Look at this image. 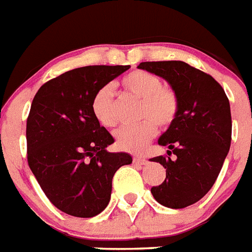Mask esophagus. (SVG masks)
I'll return each mask as SVG.
<instances>
[{
    "label": "esophagus",
    "instance_id": "34e87169",
    "mask_svg": "<svg viewBox=\"0 0 252 252\" xmlns=\"http://www.w3.org/2000/svg\"><path fill=\"white\" fill-rule=\"evenodd\" d=\"M133 162L136 163V165H140V166H144L148 163V159L144 157H134L133 158Z\"/></svg>",
    "mask_w": 252,
    "mask_h": 252
}]
</instances>
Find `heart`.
Wrapping results in <instances>:
<instances>
[{"label": "heart", "mask_w": 252, "mask_h": 252, "mask_svg": "<svg viewBox=\"0 0 252 252\" xmlns=\"http://www.w3.org/2000/svg\"><path fill=\"white\" fill-rule=\"evenodd\" d=\"M123 90L141 99L137 126H124L115 133L116 145L123 152L141 153L159 128H167L174 123L179 111V98L172 89L162 86L157 76L145 70H133L120 82ZM91 112L102 126H116L114 90L111 86L100 87L91 102Z\"/></svg>", "instance_id": "b5f03b06"}]
</instances>
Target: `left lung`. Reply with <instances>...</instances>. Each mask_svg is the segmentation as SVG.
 Returning <instances> with one entry per match:
<instances>
[{
  "instance_id": "obj_1",
  "label": "left lung",
  "mask_w": 252,
  "mask_h": 252,
  "mask_svg": "<svg viewBox=\"0 0 252 252\" xmlns=\"http://www.w3.org/2000/svg\"><path fill=\"white\" fill-rule=\"evenodd\" d=\"M138 69L162 77L179 98V111L158 138L176 157L152 158L166 168L165 182L152 188L163 207L182 209L203 199L215 184L231 142L230 104L221 85L183 61H148Z\"/></svg>"
}]
</instances>
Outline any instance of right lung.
<instances>
[{"label": "right lung", "mask_w": 252, "mask_h": 252, "mask_svg": "<svg viewBox=\"0 0 252 252\" xmlns=\"http://www.w3.org/2000/svg\"><path fill=\"white\" fill-rule=\"evenodd\" d=\"M129 65L77 68L37 90L27 118V161L49 201L61 212L89 219L108 205L112 178L132 163L128 153H110V132L91 112L100 87Z\"/></svg>", "instance_id": "1"}]
</instances>
